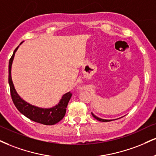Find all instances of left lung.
<instances>
[{"instance_id": "left-lung-1", "label": "left lung", "mask_w": 156, "mask_h": 156, "mask_svg": "<svg viewBox=\"0 0 156 156\" xmlns=\"http://www.w3.org/2000/svg\"><path fill=\"white\" fill-rule=\"evenodd\" d=\"M91 114H92L93 117L94 118V119H96L97 121H102V122H108V121H110L111 120H105V119H99V118L97 117V116H96L95 115H94V114L91 112Z\"/></svg>"}]
</instances>
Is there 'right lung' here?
Returning <instances> with one entry per match:
<instances>
[{
  "mask_svg": "<svg viewBox=\"0 0 156 156\" xmlns=\"http://www.w3.org/2000/svg\"><path fill=\"white\" fill-rule=\"evenodd\" d=\"M18 47L19 46H17L16 49L14 50L12 57L9 60V86H10L11 96H12L13 102H14V105L16 106L19 111L28 119H30L31 121L42 123L44 125L55 124V123L61 121L66 113L67 106L71 97H72V94L70 92L65 94L57 105L48 109L37 108V107L30 105L29 103L23 100L21 97L19 96L14 89V84H13L12 80V75H11L12 62L14 59L15 52L17 50Z\"/></svg>",
  "mask_w": 156,
  "mask_h": 156,
  "instance_id": "1",
  "label": "right lung"
}]
</instances>
